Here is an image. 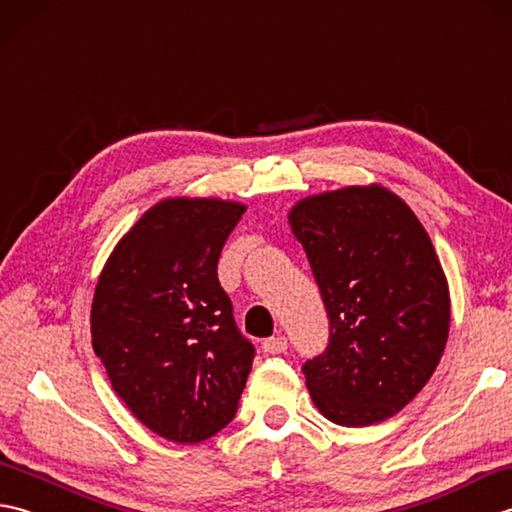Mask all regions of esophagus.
<instances>
[{"instance_id":"esophagus-1","label":"esophagus","mask_w":512,"mask_h":512,"mask_svg":"<svg viewBox=\"0 0 512 512\" xmlns=\"http://www.w3.org/2000/svg\"><path fill=\"white\" fill-rule=\"evenodd\" d=\"M262 350L266 354H284L288 350V339L286 336H270L262 343Z\"/></svg>"}]
</instances>
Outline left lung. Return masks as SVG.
Returning <instances> with one entry per match:
<instances>
[{
	"mask_svg": "<svg viewBox=\"0 0 512 512\" xmlns=\"http://www.w3.org/2000/svg\"><path fill=\"white\" fill-rule=\"evenodd\" d=\"M330 319L325 352L303 365L325 418L367 427L427 385L449 336L451 299L424 226L369 184L299 200L288 213Z\"/></svg>",
	"mask_w": 512,
	"mask_h": 512,
	"instance_id": "8db88e82",
	"label": "left lung"
}]
</instances>
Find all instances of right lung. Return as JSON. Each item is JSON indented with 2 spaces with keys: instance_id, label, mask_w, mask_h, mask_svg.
Listing matches in <instances>:
<instances>
[{
  "instance_id": "1",
  "label": "right lung",
  "mask_w": 512,
  "mask_h": 512,
  "mask_svg": "<svg viewBox=\"0 0 512 512\" xmlns=\"http://www.w3.org/2000/svg\"><path fill=\"white\" fill-rule=\"evenodd\" d=\"M246 211L217 198H169L116 244L92 301V347L116 396L158 433L195 444L235 418L255 347L217 279Z\"/></svg>"
}]
</instances>
